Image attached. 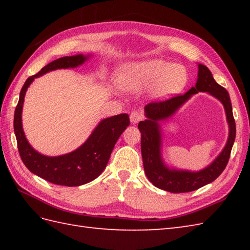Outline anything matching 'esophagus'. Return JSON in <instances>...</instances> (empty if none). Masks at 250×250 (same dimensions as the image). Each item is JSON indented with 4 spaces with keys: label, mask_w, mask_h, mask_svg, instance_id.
<instances>
[{
    "label": "esophagus",
    "mask_w": 250,
    "mask_h": 250,
    "mask_svg": "<svg viewBox=\"0 0 250 250\" xmlns=\"http://www.w3.org/2000/svg\"><path fill=\"white\" fill-rule=\"evenodd\" d=\"M142 119H143V114L141 113V111L134 110V111H132L130 115V121H131V124H133V125L137 124V122H140Z\"/></svg>",
    "instance_id": "obj_1"
}]
</instances>
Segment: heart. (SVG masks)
I'll return each mask as SVG.
<instances>
[{
    "mask_svg": "<svg viewBox=\"0 0 250 250\" xmlns=\"http://www.w3.org/2000/svg\"><path fill=\"white\" fill-rule=\"evenodd\" d=\"M118 82L131 92L151 87L153 98L166 99L187 87L189 72L182 64L153 58L125 65L118 74Z\"/></svg>",
    "mask_w": 250,
    "mask_h": 250,
    "instance_id": "heart-1",
    "label": "heart"
}]
</instances>
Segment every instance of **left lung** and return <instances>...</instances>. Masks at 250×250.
Instances as JSON below:
<instances>
[{
  "label": "left lung",
  "instance_id": "left-lung-1",
  "mask_svg": "<svg viewBox=\"0 0 250 250\" xmlns=\"http://www.w3.org/2000/svg\"><path fill=\"white\" fill-rule=\"evenodd\" d=\"M198 79L194 87H191L183 95H177L162 102L149 103L145 106L144 121H140L141 149L143 164L147 178L155 187L172 193L190 192L210 184L219 176L229 161L232 146L235 140V121L233 118L230 95L227 90L215 82L213 74L205 65L198 64ZM207 92L213 95L224 105L229 125V136L226 146L215 160L203 170L192 172L167 166L162 157V131L160 121L167 120L193 94Z\"/></svg>",
  "mask_w": 250,
  "mask_h": 250
}]
</instances>
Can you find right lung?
<instances>
[{"label": "right lung", "mask_w": 250, "mask_h": 250, "mask_svg": "<svg viewBox=\"0 0 250 250\" xmlns=\"http://www.w3.org/2000/svg\"><path fill=\"white\" fill-rule=\"evenodd\" d=\"M90 55L63 57L48 63L35 75L26 79L20 91L14 116V131L17 139L21 160L30 172L51 184L77 187L92 182L104 171L116 142L130 125L129 116L120 114L100 121L92 133L77 149L65 155L49 157L42 155L30 145L22 128V107L25 92L37 77L60 70L74 68L83 64Z\"/></svg>", "instance_id": "obj_1"}]
</instances>
